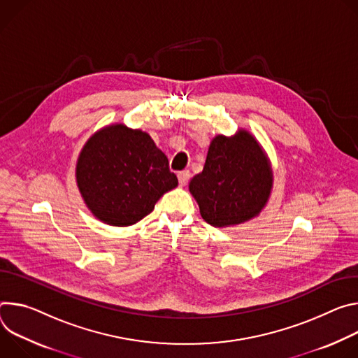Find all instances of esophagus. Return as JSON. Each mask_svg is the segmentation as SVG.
Masks as SVG:
<instances>
[{
	"mask_svg": "<svg viewBox=\"0 0 358 358\" xmlns=\"http://www.w3.org/2000/svg\"><path fill=\"white\" fill-rule=\"evenodd\" d=\"M178 179H179V185L180 186H186V183L190 179V172L189 171H182L178 173Z\"/></svg>",
	"mask_w": 358,
	"mask_h": 358,
	"instance_id": "34e87169",
	"label": "esophagus"
}]
</instances>
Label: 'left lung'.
Segmentation results:
<instances>
[{
  "label": "left lung",
  "mask_w": 358,
  "mask_h": 358,
  "mask_svg": "<svg viewBox=\"0 0 358 358\" xmlns=\"http://www.w3.org/2000/svg\"><path fill=\"white\" fill-rule=\"evenodd\" d=\"M273 186L267 156L253 135L239 129L234 136L212 139L203 171L189 190L201 215L215 227H227L256 217L266 206Z\"/></svg>",
  "instance_id": "left-lung-1"
}]
</instances>
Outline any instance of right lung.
I'll use <instances>...</instances> for the list:
<instances>
[{
	"label": "right lung",
	"mask_w": 358,
	"mask_h": 358,
	"mask_svg": "<svg viewBox=\"0 0 358 358\" xmlns=\"http://www.w3.org/2000/svg\"><path fill=\"white\" fill-rule=\"evenodd\" d=\"M75 176L92 215L121 227L148 216L164 193L178 186L166 155L153 139L124 124L109 125L88 139Z\"/></svg>",
	"instance_id": "1"
}]
</instances>
